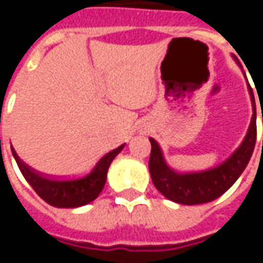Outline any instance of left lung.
I'll return each mask as SVG.
<instances>
[{"instance_id": "8db88e82", "label": "left lung", "mask_w": 263, "mask_h": 263, "mask_svg": "<svg viewBox=\"0 0 263 263\" xmlns=\"http://www.w3.org/2000/svg\"><path fill=\"white\" fill-rule=\"evenodd\" d=\"M253 116L248 133L240 146L219 165L195 173H178L165 162L164 154L155 139L151 140L149 173L154 186L164 196L181 205H200L215 200L236 183L248 167L256 143V104L252 87H249ZM263 121V120H262Z\"/></svg>"}]
</instances>
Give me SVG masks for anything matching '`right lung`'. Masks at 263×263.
<instances>
[{
  "mask_svg": "<svg viewBox=\"0 0 263 263\" xmlns=\"http://www.w3.org/2000/svg\"><path fill=\"white\" fill-rule=\"evenodd\" d=\"M124 146L126 145H121L104 155L89 174L71 180H55L42 176L41 173L26 165L15 154L13 146H11V152L26 181L46 203L55 208H79L90 203L99 196V193L105 186L108 168L111 165L112 159L121 152Z\"/></svg>",
  "mask_w": 263,
  "mask_h": 263,
  "instance_id": "1",
  "label": "right lung"
}]
</instances>
